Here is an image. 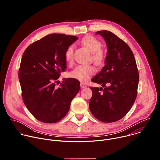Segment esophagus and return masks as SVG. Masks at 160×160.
Instances as JSON below:
<instances>
[{"instance_id": "esophagus-1", "label": "esophagus", "mask_w": 160, "mask_h": 160, "mask_svg": "<svg viewBox=\"0 0 160 160\" xmlns=\"http://www.w3.org/2000/svg\"><path fill=\"white\" fill-rule=\"evenodd\" d=\"M87 86H86V85L85 84H84L83 83H82V82H81L80 83V87L82 88H85V87H86Z\"/></svg>"}]
</instances>
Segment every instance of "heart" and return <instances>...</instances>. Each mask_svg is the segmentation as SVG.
I'll list each match as a JSON object with an SVG mask.
<instances>
[{
    "mask_svg": "<svg viewBox=\"0 0 160 160\" xmlns=\"http://www.w3.org/2000/svg\"><path fill=\"white\" fill-rule=\"evenodd\" d=\"M81 43L88 50L93 53V59L97 64H101L104 61V52L101 49V42L93 36L87 35L84 37ZM74 48L70 45L64 53L65 59L68 62H72L73 60ZM95 72V68L91 65H78L70 73V77L82 82H85L89 80Z\"/></svg>",
    "mask_w": 160,
    "mask_h": 160,
    "instance_id": "1",
    "label": "heart"
}]
</instances>
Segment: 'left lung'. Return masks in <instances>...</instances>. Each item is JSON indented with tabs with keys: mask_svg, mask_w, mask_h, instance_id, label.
Masks as SVG:
<instances>
[{
	"mask_svg": "<svg viewBox=\"0 0 160 160\" xmlns=\"http://www.w3.org/2000/svg\"><path fill=\"white\" fill-rule=\"evenodd\" d=\"M107 45L105 66L91 81L104 87H92L89 109L94 117L105 122H117L131 109L138 94L139 74L134 55L128 45L116 35L99 31Z\"/></svg>",
	"mask_w": 160,
	"mask_h": 160,
	"instance_id": "1",
	"label": "left lung"
}]
</instances>
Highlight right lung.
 Returning <instances> with one entry per match:
<instances>
[{
  "mask_svg": "<svg viewBox=\"0 0 160 160\" xmlns=\"http://www.w3.org/2000/svg\"><path fill=\"white\" fill-rule=\"evenodd\" d=\"M75 36L52 33L30 44L22 54L18 77L22 98L40 122L53 123L63 118L80 86L75 78L56 81L66 68L64 53L78 40Z\"/></svg>",
  "mask_w": 160,
  "mask_h": 160,
  "instance_id": "right-lung-1",
  "label": "right lung"
}]
</instances>
